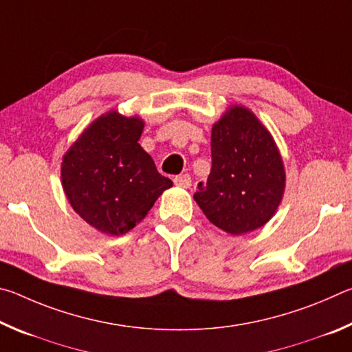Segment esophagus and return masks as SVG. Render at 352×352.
Wrapping results in <instances>:
<instances>
[{
  "label": "esophagus",
  "mask_w": 352,
  "mask_h": 352,
  "mask_svg": "<svg viewBox=\"0 0 352 352\" xmlns=\"http://www.w3.org/2000/svg\"><path fill=\"white\" fill-rule=\"evenodd\" d=\"M174 183L180 188H189L190 186V175L189 174H182L174 178Z\"/></svg>",
  "instance_id": "obj_1"
}]
</instances>
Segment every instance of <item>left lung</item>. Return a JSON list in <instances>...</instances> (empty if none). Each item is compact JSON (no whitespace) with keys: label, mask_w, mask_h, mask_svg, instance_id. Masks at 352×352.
Segmentation results:
<instances>
[{"label":"left lung","mask_w":352,"mask_h":352,"mask_svg":"<svg viewBox=\"0 0 352 352\" xmlns=\"http://www.w3.org/2000/svg\"><path fill=\"white\" fill-rule=\"evenodd\" d=\"M212 166L194 200L230 234L250 233L273 217L285 188L284 164L269 130L245 107L233 105L212 126Z\"/></svg>","instance_id":"8db88e82"}]
</instances>
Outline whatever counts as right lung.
Listing matches in <instances>:
<instances>
[{
  "label": "right lung",
  "instance_id": "add662e5",
  "mask_svg": "<svg viewBox=\"0 0 352 352\" xmlns=\"http://www.w3.org/2000/svg\"><path fill=\"white\" fill-rule=\"evenodd\" d=\"M142 129L138 116L111 110L83 130L65 153L62 184L67 199L100 233H127L172 186L140 146Z\"/></svg>",
  "mask_w": 352,
  "mask_h": 352
}]
</instances>
